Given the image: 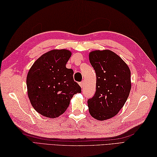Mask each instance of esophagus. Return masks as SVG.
Listing matches in <instances>:
<instances>
[{"mask_svg":"<svg viewBox=\"0 0 157 157\" xmlns=\"http://www.w3.org/2000/svg\"><path fill=\"white\" fill-rule=\"evenodd\" d=\"M84 84H85V83H84V81H82V82H79V86H81V88H82L83 87H84Z\"/></svg>","mask_w":157,"mask_h":157,"instance_id":"1","label":"esophagus"}]
</instances>
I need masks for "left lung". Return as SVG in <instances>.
Listing matches in <instances>:
<instances>
[{
  "mask_svg": "<svg viewBox=\"0 0 157 157\" xmlns=\"http://www.w3.org/2000/svg\"><path fill=\"white\" fill-rule=\"evenodd\" d=\"M89 60L96 75L94 96L88 101L90 114L104 121L115 116L131 90V71L119 56L110 50L92 51Z\"/></svg>",
  "mask_w": 157,
  "mask_h": 157,
  "instance_id": "1",
  "label": "left lung"
}]
</instances>
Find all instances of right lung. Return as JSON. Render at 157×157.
Returning <instances> with one entry per match:
<instances>
[{
    "mask_svg": "<svg viewBox=\"0 0 157 157\" xmlns=\"http://www.w3.org/2000/svg\"><path fill=\"white\" fill-rule=\"evenodd\" d=\"M71 56L69 50H52L42 55L29 69L26 84L33 107L48 118L61 115L81 87L73 80V71L66 67Z\"/></svg>",
    "mask_w": 157,
    "mask_h": 157,
    "instance_id": "add662e5",
    "label": "right lung"
}]
</instances>
